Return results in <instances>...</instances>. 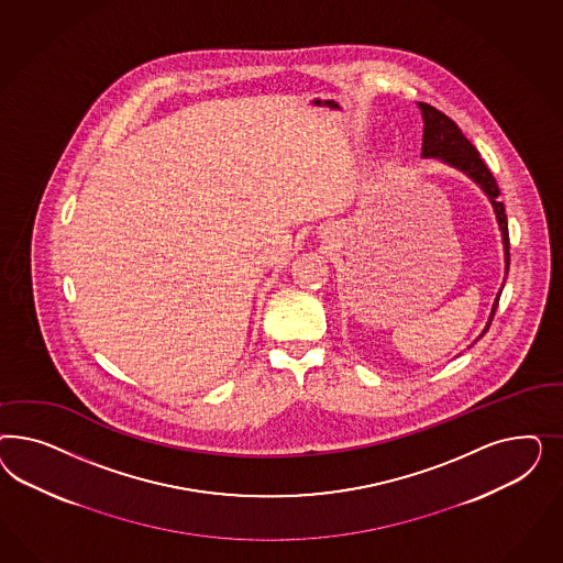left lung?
I'll list each match as a JSON object with an SVG mask.
<instances>
[{
  "label": "left lung",
  "mask_w": 563,
  "mask_h": 563,
  "mask_svg": "<svg viewBox=\"0 0 563 563\" xmlns=\"http://www.w3.org/2000/svg\"><path fill=\"white\" fill-rule=\"evenodd\" d=\"M419 109H421V115H423V158H438L445 165L454 167V169L462 170L464 175H468L478 188L483 189L487 194V198L492 200L494 206L495 219L499 224V231H501V241H504V256H506V276H508V268H510V235H508V219H506V208L504 202L499 200V188H497V181H495L492 170L487 169V165L483 163L481 154L477 153V148L466 140V136L462 134L461 128L450 120L448 115H443L440 109L427 104V102H419ZM504 290L497 292L495 297L494 307H492V316H489V322L485 325L483 334L489 330L492 320H494L495 309L499 306V295ZM481 334V336H483ZM478 336V339H481Z\"/></svg>",
  "instance_id": "1"
}]
</instances>
